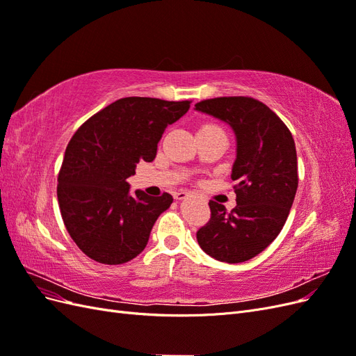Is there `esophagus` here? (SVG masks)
<instances>
[{"mask_svg": "<svg viewBox=\"0 0 356 356\" xmlns=\"http://www.w3.org/2000/svg\"><path fill=\"white\" fill-rule=\"evenodd\" d=\"M188 196H190L188 191H178V193H175V199H177V200H184V199H187Z\"/></svg>", "mask_w": 356, "mask_h": 356, "instance_id": "1", "label": "esophagus"}]
</instances>
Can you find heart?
Wrapping results in <instances>:
<instances>
[{
	"label": "heart",
	"mask_w": 356,
	"mask_h": 356,
	"mask_svg": "<svg viewBox=\"0 0 356 356\" xmlns=\"http://www.w3.org/2000/svg\"><path fill=\"white\" fill-rule=\"evenodd\" d=\"M203 127H215V126H212V124H207V126H203Z\"/></svg>",
	"instance_id": "b5f03b06"
}]
</instances>
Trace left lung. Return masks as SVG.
<instances>
[{"instance_id":"left-lung-1","label":"left lung","mask_w":356,"mask_h":356,"mask_svg":"<svg viewBox=\"0 0 356 356\" xmlns=\"http://www.w3.org/2000/svg\"><path fill=\"white\" fill-rule=\"evenodd\" d=\"M195 110L229 124L236 136V207L227 212L211 200V220L197 232V242L215 260L243 263L276 239L293 207L298 186L294 139L281 118L252 98L207 99Z\"/></svg>"}]
</instances>
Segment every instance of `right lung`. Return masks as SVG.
<instances>
[{
  "mask_svg": "<svg viewBox=\"0 0 356 356\" xmlns=\"http://www.w3.org/2000/svg\"><path fill=\"white\" fill-rule=\"evenodd\" d=\"M190 108L188 101L118 99L90 117L65 149L58 200L65 227L80 250L102 264H123L141 254L169 193H131L126 181L139 160L153 161L165 129Z\"/></svg>",
  "mask_w": 356,
  "mask_h": 356,
  "instance_id": "1",
  "label": "right lung"
}]
</instances>
